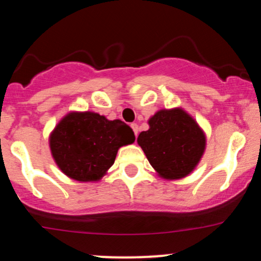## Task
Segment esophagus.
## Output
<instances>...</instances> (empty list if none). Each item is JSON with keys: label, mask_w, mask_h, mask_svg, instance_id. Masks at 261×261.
I'll return each instance as SVG.
<instances>
[{"label": "esophagus", "mask_w": 261, "mask_h": 261, "mask_svg": "<svg viewBox=\"0 0 261 261\" xmlns=\"http://www.w3.org/2000/svg\"><path fill=\"white\" fill-rule=\"evenodd\" d=\"M131 128H133V131H134L135 136L137 137V135H139V131H140L139 125H137V124H131Z\"/></svg>", "instance_id": "esophagus-1"}]
</instances>
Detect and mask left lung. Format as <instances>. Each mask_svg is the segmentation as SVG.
<instances>
[{"instance_id":"left-lung-1","label":"left lung","mask_w":261,"mask_h":261,"mask_svg":"<svg viewBox=\"0 0 261 261\" xmlns=\"http://www.w3.org/2000/svg\"><path fill=\"white\" fill-rule=\"evenodd\" d=\"M137 143L158 176L179 180L194 172L206 149L202 127L180 107L161 109L148 119Z\"/></svg>"}]
</instances>
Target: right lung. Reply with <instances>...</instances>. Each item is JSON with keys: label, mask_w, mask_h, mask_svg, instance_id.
<instances>
[{"label": "right lung", "mask_w": 261, "mask_h": 261, "mask_svg": "<svg viewBox=\"0 0 261 261\" xmlns=\"http://www.w3.org/2000/svg\"><path fill=\"white\" fill-rule=\"evenodd\" d=\"M135 142L124 121L94 112H70L50 133V152L59 169L77 181H99L115 162L119 148Z\"/></svg>", "instance_id": "obj_1"}]
</instances>
